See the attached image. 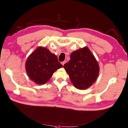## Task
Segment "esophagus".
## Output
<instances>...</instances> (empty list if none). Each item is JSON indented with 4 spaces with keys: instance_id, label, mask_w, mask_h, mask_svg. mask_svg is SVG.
Returning <instances> with one entry per match:
<instances>
[{
    "instance_id": "obj_1",
    "label": "esophagus",
    "mask_w": 128,
    "mask_h": 128,
    "mask_svg": "<svg viewBox=\"0 0 128 128\" xmlns=\"http://www.w3.org/2000/svg\"><path fill=\"white\" fill-rule=\"evenodd\" d=\"M66 60H64V62H62L61 63H62V66H64V65L65 64V63H66Z\"/></svg>"
}]
</instances>
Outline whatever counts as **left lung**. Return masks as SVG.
I'll use <instances>...</instances> for the list:
<instances>
[{"instance_id": "obj_1", "label": "left lung", "mask_w": 128, "mask_h": 128, "mask_svg": "<svg viewBox=\"0 0 128 128\" xmlns=\"http://www.w3.org/2000/svg\"><path fill=\"white\" fill-rule=\"evenodd\" d=\"M64 68L75 88L86 90L96 81L100 72L98 63L88 47L75 50Z\"/></svg>"}]
</instances>
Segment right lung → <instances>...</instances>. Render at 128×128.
<instances>
[{
	"instance_id": "add662e5",
	"label": "right lung",
	"mask_w": 128,
	"mask_h": 128,
	"mask_svg": "<svg viewBox=\"0 0 128 128\" xmlns=\"http://www.w3.org/2000/svg\"><path fill=\"white\" fill-rule=\"evenodd\" d=\"M63 67L56 55L48 49L38 47L27 59L25 69L30 78L38 85L48 82L57 70Z\"/></svg>"
}]
</instances>
